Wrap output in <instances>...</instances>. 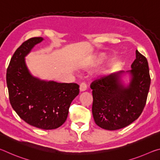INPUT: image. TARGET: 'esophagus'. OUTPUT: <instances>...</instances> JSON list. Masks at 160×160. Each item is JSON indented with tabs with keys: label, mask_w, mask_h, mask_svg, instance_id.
I'll list each match as a JSON object with an SVG mask.
<instances>
[{
	"label": "esophagus",
	"mask_w": 160,
	"mask_h": 160,
	"mask_svg": "<svg viewBox=\"0 0 160 160\" xmlns=\"http://www.w3.org/2000/svg\"><path fill=\"white\" fill-rule=\"evenodd\" d=\"M86 89H87L86 83L84 82L81 83L80 85V92H84V91L86 90Z\"/></svg>",
	"instance_id": "obj_1"
}]
</instances>
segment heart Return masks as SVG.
Wrapping results in <instances>:
<instances>
[{"label":"heart","mask_w":160,"mask_h":160,"mask_svg":"<svg viewBox=\"0 0 160 160\" xmlns=\"http://www.w3.org/2000/svg\"><path fill=\"white\" fill-rule=\"evenodd\" d=\"M104 58V56H102L101 57H100V59H101V60H102V59H103ZM109 69H106V70H104V71L102 72V73L103 74H106V73H107V72H109Z\"/></svg>","instance_id":"b5f03b06"}]
</instances>
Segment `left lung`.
I'll use <instances>...</instances> for the list:
<instances>
[{
	"label": "left lung",
	"instance_id": "obj_1",
	"mask_svg": "<svg viewBox=\"0 0 160 160\" xmlns=\"http://www.w3.org/2000/svg\"><path fill=\"white\" fill-rule=\"evenodd\" d=\"M136 58L127 71L131 80L121 82L124 71L112 73L93 81L92 114L100 128L115 131L128 126L139 117L145 106L150 85L148 60L136 50Z\"/></svg>",
	"mask_w": 160,
	"mask_h": 160
}]
</instances>
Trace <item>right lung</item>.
<instances>
[{
    "label": "right lung",
    "instance_id": "obj_1",
    "mask_svg": "<svg viewBox=\"0 0 160 160\" xmlns=\"http://www.w3.org/2000/svg\"><path fill=\"white\" fill-rule=\"evenodd\" d=\"M43 40L31 38L18 48L8 67L6 82L10 104L18 115L32 126L51 130L66 121L70 105L80 90L76 83L42 80L30 73L25 58Z\"/></svg>",
    "mask_w": 160,
    "mask_h": 160
}]
</instances>
